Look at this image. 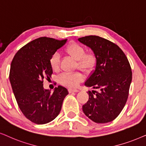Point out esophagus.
Instances as JSON below:
<instances>
[{
    "label": "esophagus",
    "mask_w": 146,
    "mask_h": 146,
    "mask_svg": "<svg viewBox=\"0 0 146 146\" xmlns=\"http://www.w3.org/2000/svg\"><path fill=\"white\" fill-rule=\"evenodd\" d=\"M68 91H69V92L70 93H76V92H78V91H79L78 89H71V88H69V89H68Z\"/></svg>",
    "instance_id": "esophagus-1"
}]
</instances>
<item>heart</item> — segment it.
<instances>
[{"label":"heart","mask_w":146,"mask_h":146,"mask_svg":"<svg viewBox=\"0 0 146 146\" xmlns=\"http://www.w3.org/2000/svg\"><path fill=\"white\" fill-rule=\"evenodd\" d=\"M65 52L77 61L76 68H79L85 73H91L96 69L98 64V57L93 51L85 52V48L77 42H72L65 48ZM50 65L52 69L58 71L60 67V56L55 53L50 58ZM84 79L83 74L77 71L73 73H64L59 77V83L69 87H76Z\"/></svg>","instance_id":"1"}]
</instances>
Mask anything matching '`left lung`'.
Returning a JSON list of instances; mask_svg holds the SVG:
<instances>
[{
    "mask_svg": "<svg viewBox=\"0 0 146 146\" xmlns=\"http://www.w3.org/2000/svg\"><path fill=\"white\" fill-rule=\"evenodd\" d=\"M96 54L98 64L85 85L98 89L88 91L89 100L83 111L98 123H108L119 115L127 102L132 72L123 51L117 44L99 36L79 38Z\"/></svg>",
    "mask_w": 146,
    "mask_h": 146,
    "instance_id": "1",
    "label": "left lung"
}]
</instances>
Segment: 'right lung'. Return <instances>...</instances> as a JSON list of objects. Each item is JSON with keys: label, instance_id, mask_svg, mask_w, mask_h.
I'll use <instances>...</instances> for the list:
<instances>
[{"label": "right lung", "instance_id": "obj_1", "mask_svg": "<svg viewBox=\"0 0 146 146\" xmlns=\"http://www.w3.org/2000/svg\"><path fill=\"white\" fill-rule=\"evenodd\" d=\"M67 39L42 36L21 48L11 65L9 79L20 110L33 123L53 121L61 111L67 89L59 85L53 93L44 89L43 79L50 78L53 69L50 58Z\"/></svg>", "mask_w": 146, "mask_h": 146}]
</instances>
